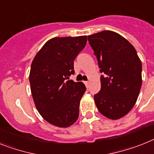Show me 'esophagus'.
Masks as SVG:
<instances>
[{"instance_id":"34e87169","label":"esophagus","mask_w":154,"mask_h":154,"mask_svg":"<svg viewBox=\"0 0 154 154\" xmlns=\"http://www.w3.org/2000/svg\"><path fill=\"white\" fill-rule=\"evenodd\" d=\"M84 83H85V85H86V87L88 88V85H89V82H88V81H85Z\"/></svg>"}]
</instances>
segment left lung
I'll list each match as a JSON object with an SVG mask.
<instances>
[{
    "label": "left lung",
    "instance_id": "left-lung-1",
    "mask_svg": "<svg viewBox=\"0 0 154 154\" xmlns=\"http://www.w3.org/2000/svg\"><path fill=\"white\" fill-rule=\"evenodd\" d=\"M98 60L101 89L94 95L103 115L117 120L135 106L142 86V63L136 50L125 37L103 30L88 36Z\"/></svg>",
    "mask_w": 154,
    "mask_h": 154
}]
</instances>
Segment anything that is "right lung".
Segmentation results:
<instances>
[{
    "label": "right lung",
    "instance_id": "right-lung-1",
    "mask_svg": "<svg viewBox=\"0 0 154 154\" xmlns=\"http://www.w3.org/2000/svg\"><path fill=\"white\" fill-rule=\"evenodd\" d=\"M86 42V36L54 37L45 44L31 64L29 78L36 107L45 121L57 127H69L79 116L86 87L69 77L74 73L73 61Z\"/></svg>",
    "mask_w": 154,
    "mask_h": 154
}]
</instances>
